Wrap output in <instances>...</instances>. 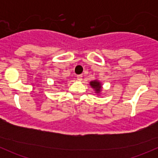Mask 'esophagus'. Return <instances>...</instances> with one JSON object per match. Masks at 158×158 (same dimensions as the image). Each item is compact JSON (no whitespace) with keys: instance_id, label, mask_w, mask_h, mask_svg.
Listing matches in <instances>:
<instances>
[{"instance_id":"esophagus-1","label":"esophagus","mask_w":158,"mask_h":158,"mask_svg":"<svg viewBox=\"0 0 158 158\" xmlns=\"http://www.w3.org/2000/svg\"><path fill=\"white\" fill-rule=\"evenodd\" d=\"M77 79L79 81H82V75H78V76H77Z\"/></svg>"}]
</instances>
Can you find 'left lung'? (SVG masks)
<instances>
[{"label":"left lung","instance_id":"8db88e82","mask_svg":"<svg viewBox=\"0 0 158 158\" xmlns=\"http://www.w3.org/2000/svg\"><path fill=\"white\" fill-rule=\"evenodd\" d=\"M90 85L92 88L95 89L96 92H98L100 91V89H101V84H100V82L98 81H92L90 82Z\"/></svg>","mask_w":158,"mask_h":158}]
</instances>
